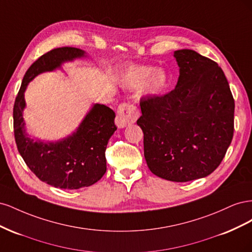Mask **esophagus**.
Returning <instances> with one entry per match:
<instances>
[{
	"label": "esophagus",
	"mask_w": 252,
	"mask_h": 252,
	"mask_svg": "<svg viewBox=\"0 0 252 252\" xmlns=\"http://www.w3.org/2000/svg\"><path fill=\"white\" fill-rule=\"evenodd\" d=\"M139 117V111L133 105L129 103H122L117 111V124L120 127H125L132 124Z\"/></svg>",
	"instance_id": "esophagus-1"
}]
</instances>
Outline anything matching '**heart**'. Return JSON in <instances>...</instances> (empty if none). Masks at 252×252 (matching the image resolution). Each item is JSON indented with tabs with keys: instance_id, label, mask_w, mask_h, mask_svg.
<instances>
[{
	"instance_id": "heart-1",
	"label": "heart",
	"mask_w": 252,
	"mask_h": 252,
	"mask_svg": "<svg viewBox=\"0 0 252 252\" xmlns=\"http://www.w3.org/2000/svg\"><path fill=\"white\" fill-rule=\"evenodd\" d=\"M170 83L165 70H157L150 66H130L121 77L122 86L126 89H139L144 96H156L167 89Z\"/></svg>"
}]
</instances>
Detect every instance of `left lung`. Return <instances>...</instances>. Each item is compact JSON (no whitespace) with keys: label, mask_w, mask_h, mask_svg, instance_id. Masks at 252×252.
Wrapping results in <instances>:
<instances>
[{"label":"left lung","mask_w":252,"mask_h":252,"mask_svg":"<svg viewBox=\"0 0 252 252\" xmlns=\"http://www.w3.org/2000/svg\"><path fill=\"white\" fill-rule=\"evenodd\" d=\"M175 88L143 97L136 121L150 171L172 182L205 178L222 162L233 136L234 100L222 68L191 49L174 51Z\"/></svg>","instance_id":"obj_1"}]
</instances>
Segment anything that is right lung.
<instances>
[{"instance_id": "1", "label": "right lung", "mask_w": 252, "mask_h": 252, "mask_svg": "<svg viewBox=\"0 0 252 252\" xmlns=\"http://www.w3.org/2000/svg\"><path fill=\"white\" fill-rule=\"evenodd\" d=\"M85 57V51L73 47L45 53L26 71L13 106L14 138L20 155L37 178L56 188L79 189L102 179L107 168L106 147L117 130L116 113L103 104H94L71 134L58 141H42L26 131L24 94L28 84L39 74L62 69L64 63Z\"/></svg>"}]
</instances>
